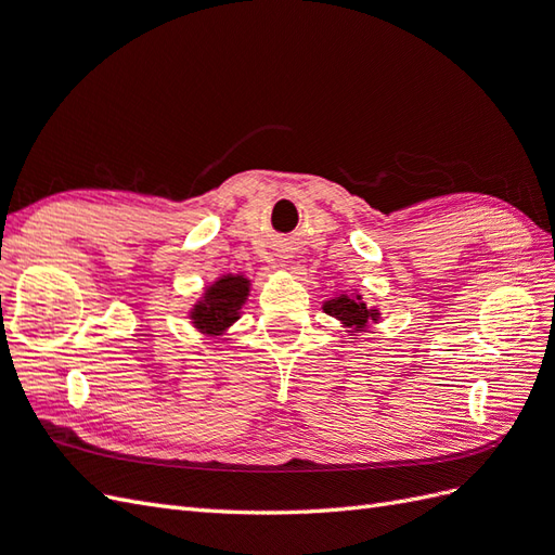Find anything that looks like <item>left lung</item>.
Wrapping results in <instances>:
<instances>
[{
	"instance_id": "1",
	"label": "left lung",
	"mask_w": 555,
	"mask_h": 555,
	"mask_svg": "<svg viewBox=\"0 0 555 555\" xmlns=\"http://www.w3.org/2000/svg\"><path fill=\"white\" fill-rule=\"evenodd\" d=\"M322 310L331 317L338 319L345 333L354 335L351 340H357V335L371 331V324H377L382 319V312L377 308L365 306V300L359 292L354 294H335L328 300H324Z\"/></svg>"
}]
</instances>
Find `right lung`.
Listing matches in <instances>:
<instances>
[{
	"label": "right lung",
	"instance_id": "1",
	"mask_svg": "<svg viewBox=\"0 0 555 555\" xmlns=\"http://www.w3.org/2000/svg\"><path fill=\"white\" fill-rule=\"evenodd\" d=\"M249 287L251 280L241 273H224L210 282L188 312L192 326L210 338H220L241 319Z\"/></svg>",
	"mask_w": 555,
	"mask_h": 555
}]
</instances>
